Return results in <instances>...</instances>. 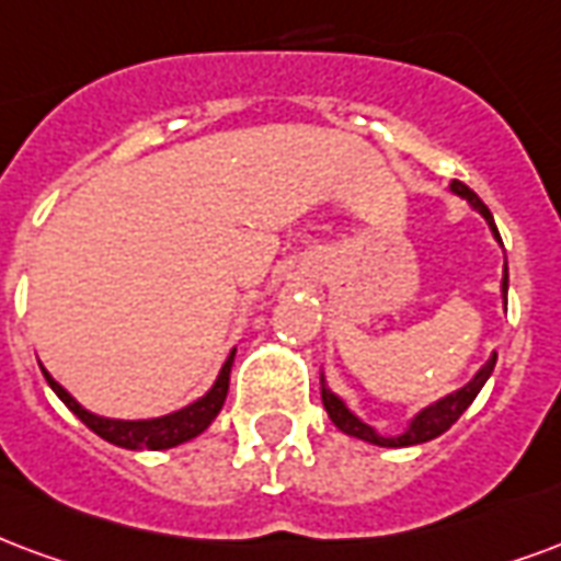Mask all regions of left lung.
<instances>
[{"label":"left lung","mask_w":561,"mask_h":561,"mask_svg":"<svg viewBox=\"0 0 561 561\" xmlns=\"http://www.w3.org/2000/svg\"><path fill=\"white\" fill-rule=\"evenodd\" d=\"M451 193H458L460 198H467L476 210H479L481 217L488 219V226L493 228V238L500 240V231H496V222H493L491 210H488V205L481 202L476 193H472L470 186L460 184V181H451ZM502 243V240H500ZM502 294H508V267L502 270ZM493 365H496V354L488 359V363L481 365V371L476 377H472L470 383L463 386V389H458V392H451V396H446L443 401H437V404H431V408H425L422 413H419L413 422H410V428L404 431V434H398V437H380L375 428H368L365 422H359V419L351 413V410L344 408L342 398H335L330 389H323V408H327V413H330V419H333L335 428H342L344 434H351V437H359L365 439V443H375V446H386V449H401V446H419V443H428V439L439 437L443 431H449L455 422L460 419V413L470 408L472 401H476V396L481 392V386H484V380L491 377Z\"/></svg>","instance_id":"left-lung-1"}]
</instances>
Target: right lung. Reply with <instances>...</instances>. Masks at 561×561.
I'll use <instances>...</instances> for the list:
<instances>
[{
  "mask_svg": "<svg viewBox=\"0 0 561 561\" xmlns=\"http://www.w3.org/2000/svg\"><path fill=\"white\" fill-rule=\"evenodd\" d=\"M231 363H234V351H231V356H228L226 365H222V371H219L214 389H210L205 398H198L196 404L178 410V413H169V416L163 419H139V422L94 416V413H89L82 404H77L68 389H65L61 383H56L47 371H44V377H47V383L53 386V392L68 404V410H73V413H77V416H80L82 422L98 434V437H103L106 443H112V446H122V449L160 451V449H172V446H181V443H186V439L198 437V434H202V431L217 419V413L222 410V404H226Z\"/></svg>",
  "mask_w": 561,
  "mask_h": 561,
  "instance_id": "obj_1",
  "label": "right lung"
}]
</instances>
